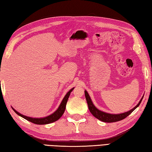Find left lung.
I'll list each match as a JSON object with an SVG mask.
<instances>
[{"label":"left lung","instance_id":"left-lung-1","mask_svg":"<svg viewBox=\"0 0 152 152\" xmlns=\"http://www.w3.org/2000/svg\"><path fill=\"white\" fill-rule=\"evenodd\" d=\"M85 96H86V100L87 102V105L88 107H89V109L90 112L91 113L95 118H98L100 121L104 122H117L122 121L126 117H127L128 115H129L132 113L135 110V109L139 106L140 104L141 103V101H142V98L144 97V95L142 96V98L140 100L139 102L135 107H134L133 109H132L131 110H129L127 112L123 113H120V114H111V113H108L106 112H104L102 111L99 110V109H97L96 107L94 106V105L93 104L92 100L91 99V97L87 92V91H85Z\"/></svg>","mask_w":152,"mask_h":152}]
</instances>
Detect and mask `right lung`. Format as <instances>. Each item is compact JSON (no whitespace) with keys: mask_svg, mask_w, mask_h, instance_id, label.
I'll return each mask as SVG.
<instances>
[{"mask_svg":"<svg viewBox=\"0 0 152 152\" xmlns=\"http://www.w3.org/2000/svg\"><path fill=\"white\" fill-rule=\"evenodd\" d=\"M74 89H75V87L72 88V89H70L69 92L65 94V96H64V98H63V99L62 100L61 104H60V105H59V106L57 109V110L53 113L52 114L48 115L47 116H45V117H43V118L30 117V116H27L23 115L22 114L19 113L18 111H17L15 109H13L12 107V108L13 109V110L15 111L19 116H21V117H23L24 119L27 120V121H28L34 123V124H39V125L50 124V123H52L54 122H56V121H58V119H59L61 117V116L63 115V113H64L65 110V107H66V102H67V100L69 99V97L70 96V93L72 92Z\"/></svg>","mask_w":152,"mask_h":152,"instance_id":"obj_1","label":"right lung"}]
</instances>
